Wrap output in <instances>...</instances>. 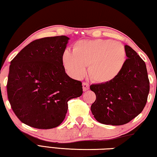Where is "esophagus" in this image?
I'll use <instances>...</instances> for the list:
<instances>
[{
    "instance_id": "esophagus-1",
    "label": "esophagus",
    "mask_w": 157,
    "mask_h": 157,
    "mask_svg": "<svg viewBox=\"0 0 157 157\" xmlns=\"http://www.w3.org/2000/svg\"><path fill=\"white\" fill-rule=\"evenodd\" d=\"M82 88H83L84 91H86L89 89V84L87 82H83L82 83Z\"/></svg>"
}]
</instances>
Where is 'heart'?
Wrapping results in <instances>:
<instances>
[{
    "mask_svg": "<svg viewBox=\"0 0 157 157\" xmlns=\"http://www.w3.org/2000/svg\"><path fill=\"white\" fill-rule=\"evenodd\" d=\"M62 60L65 68L75 78H82L89 66V75L98 83L113 80L123 71L126 50L123 44L111 39L82 40L76 42L73 52L66 49Z\"/></svg>",
    "mask_w": 157,
    "mask_h": 157,
    "instance_id": "b5f03b06",
    "label": "heart"
}]
</instances>
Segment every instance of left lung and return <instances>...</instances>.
<instances>
[{
  "label": "left lung",
  "instance_id": "left-lung-1",
  "mask_svg": "<svg viewBox=\"0 0 157 157\" xmlns=\"http://www.w3.org/2000/svg\"><path fill=\"white\" fill-rule=\"evenodd\" d=\"M125 64L116 79L92 84L96 95L91 110L96 121L111 125L126 124L141 113L150 91V81L144 61L131 47L124 46Z\"/></svg>",
  "mask_w": 157,
  "mask_h": 157
}]
</instances>
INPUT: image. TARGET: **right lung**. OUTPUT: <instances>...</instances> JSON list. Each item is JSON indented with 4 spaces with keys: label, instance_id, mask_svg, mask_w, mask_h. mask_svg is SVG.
Wrapping results in <instances>:
<instances>
[{
    "label": "right lung",
    "instance_id": "obj_1",
    "mask_svg": "<svg viewBox=\"0 0 157 157\" xmlns=\"http://www.w3.org/2000/svg\"><path fill=\"white\" fill-rule=\"evenodd\" d=\"M68 39L63 35L36 39L11 61L7 98L15 115L27 125L44 129L59 126L68 101L83 93L82 82L71 78L63 65Z\"/></svg>",
    "mask_w": 157,
    "mask_h": 157
}]
</instances>
